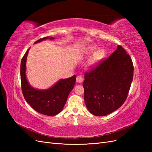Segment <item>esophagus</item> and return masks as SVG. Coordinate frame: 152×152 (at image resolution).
<instances>
[{
    "label": "esophagus",
    "instance_id": "34e87169",
    "mask_svg": "<svg viewBox=\"0 0 152 152\" xmlns=\"http://www.w3.org/2000/svg\"><path fill=\"white\" fill-rule=\"evenodd\" d=\"M76 81L77 82H78V83H82V82H83V78H82L80 75H78L77 77Z\"/></svg>",
    "mask_w": 152,
    "mask_h": 152
}]
</instances>
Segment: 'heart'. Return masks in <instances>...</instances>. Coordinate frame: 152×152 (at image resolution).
I'll list each match as a JSON object with an SVG mask.
<instances>
[{
    "instance_id": "heart-1",
    "label": "heart",
    "mask_w": 152,
    "mask_h": 152,
    "mask_svg": "<svg viewBox=\"0 0 152 152\" xmlns=\"http://www.w3.org/2000/svg\"><path fill=\"white\" fill-rule=\"evenodd\" d=\"M96 47L95 45H91V46H89L88 48H87V50L86 51V53L87 54H91V53L94 52L96 49ZM104 55V50L102 48L99 49L97 51L94 53V56H93V58H92L91 60L90 61V65L94 66L96 65V64L103 59Z\"/></svg>"
}]
</instances>
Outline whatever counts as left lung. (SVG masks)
<instances>
[{
  "label": "left lung",
  "mask_w": 152,
  "mask_h": 152,
  "mask_svg": "<svg viewBox=\"0 0 152 152\" xmlns=\"http://www.w3.org/2000/svg\"><path fill=\"white\" fill-rule=\"evenodd\" d=\"M132 59L118 45L108 58L84 75V101L89 112L105 116L125 102L133 79Z\"/></svg>",
  "instance_id": "1"
}]
</instances>
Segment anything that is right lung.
<instances>
[{
    "instance_id": "add662e5",
    "label": "right lung",
    "mask_w": 152,
    "mask_h": 152,
    "mask_svg": "<svg viewBox=\"0 0 152 152\" xmlns=\"http://www.w3.org/2000/svg\"><path fill=\"white\" fill-rule=\"evenodd\" d=\"M46 39L52 40L54 38L46 37L36 41L34 44ZM30 48L27 50L21 62L20 75L23 94L26 102L35 111L48 116L56 115L62 111L68 96L75 86L76 75L60 79L48 89L34 88L29 84L26 76V63Z\"/></svg>"
}]
</instances>
